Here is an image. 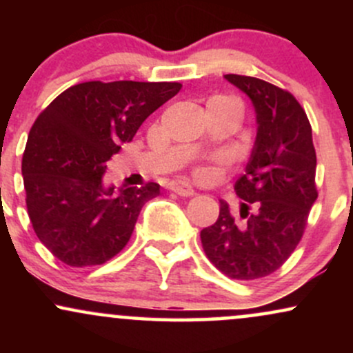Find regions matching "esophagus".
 I'll return each mask as SVG.
<instances>
[{
	"instance_id": "34e87169",
	"label": "esophagus",
	"mask_w": 353,
	"mask_h": 353,
	"mask_svg": "<svg viewBox=\"0 0 353 353\" xmlns=\"http://www.w3.org/2000/svg\"><path fill=\"white\" fill-rule=\"evenodd\" d=\"M171 190L181 197H192L194 194H196L194 192V189L190 188L189 184H185V182H174L171 185Z\"/></svg>"
}]
</instances>
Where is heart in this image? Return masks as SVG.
Masks as SVG:
<instances>
[{"mask_svg":"<svg viewBox=\"0 0 353 353\" xmlns=\"http://www.w3.org/2000/svg\"><path fill=\"white\" fill-rule=\"evenodd\" d=\"M209 103H219V104H224V106H229L230 109H234V111L237 112L239 114V117L242 116V106H241V103H239V101H236V99H232V98H225V96H219V98H212L209 101ZM197 177H204L205 176V171L204 169H197Z\"/></svg>","mask_w":353,"mask_h":353,"instance_id":"heart-1","label":"heart"}]
</instances>
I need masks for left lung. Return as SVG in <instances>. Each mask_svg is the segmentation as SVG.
Masks as SVG:
<instances>
[{
	"instance_id": "8db88e82",
	"label": "left lung",
	"mask_w": 353,
	"mask_h": 353,
	"mask_svg": "<svg viewBox=\"0 0 353 353\" xmlns=\"http://www.w3.org/2000/svg\"><path fill=\"white\" fill-rule=\"evenodd\" d=\"M244 91L257 114V137L236 182L241 197L237 222L229 205L212 225L201 230L202 249L222 274L254 281L281 269L299 245L317 199V156L303 108L285 89L250 76L225 74Z\"/></svg>"
}]
</instances>
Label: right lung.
Here are the masks:
<instances>
[{
    "mask_svg": "<svg viewBox=\"0 0 353 353\" xmlns=\"http://www.w3.org/2000/svg\"><path fill=\"white\" fill-rule=\"evenodd\" d=\"M181 83L88 81L66 89L36 117L21 172L31 224L46 249L71 267L101 265L124 249L159 184L106 188L112 154L181 91Z\"/></svg>",
    "mask_w": 353,
    "mask_h": 353,
    "instance_id": "add662e5",
    "label": "right lung"
}]
</instances>
